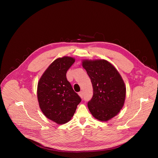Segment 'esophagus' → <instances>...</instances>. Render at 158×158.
Wrapping results in <instances>:
<instances>
[{"mask_svg":"<svg viewBox=\"0 0 158 158\" xmlns=\"http://www.w3.org/2000/svg\"><path fill=\"white\" fill-rule=\"evenodd\" d=\"M79 96L81 97V98H83V96H84V93H83V92L82 91H80L79 93Z\"/></svg>","mask_w":158,"mask_h":158,"instance_id":"1","label":"esophagus"}]
</instances>
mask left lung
Wrapping results in <instances>:
<instances>
[{
    "label": "left lung",
    "mask_w": 158,
    "mask_h": 158,
    "mask_svg": "<svg viewBox=\"0 0 158 158\" xmlns=\"http://www.w3.org/2000/svg\"><path fill=\"white\" fill-rule=\"evenodd\" d=\"M82 66L93 88L88 108L96 119L107 121L116 116L124 105V82L115 67L106 60H84Z\"/></svg>",
    "instance_id": "8db88e82"
}]
</instances>
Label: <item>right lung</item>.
I'll list each match as a JSON object with an SVG mask.
<instances>
[{
	"mask_svg": "<svg viewBox=\"0 0 158 158\" xmlns=\"http://www.w3.org/2000/svg\"><path fill=\"white\" fill-rule=\"evenodd\" d=\"M74 62L75 59L71 57L56 59L38 82L40 108L48 119L58 124L69 121L81 101L66 77L67 71Z\"/></svg>",
	"mask_w": 158,
	"mask_h": 158,
	"instance_id": "add662e5",
	"label": "right lung"
}]
</instances>
